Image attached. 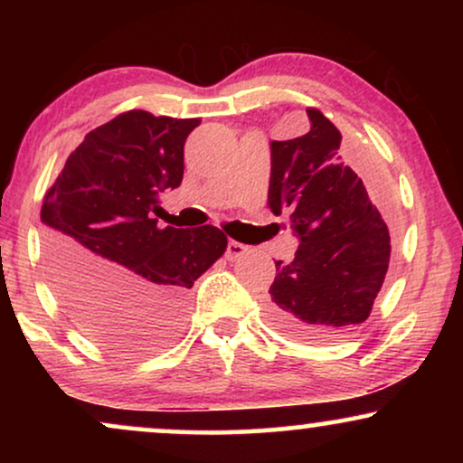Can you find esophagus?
<instances>
[{
  "label": "esophagus",
  "mask_w": 463,
  "mask_h": 463,
  "mask_svg": "<svg viewBox=\"0 0 463 463\" xmlns=\"http://www.w3.org/2000/svg\"><path fill=\"white\" fill-rule=\"evenodd\" d=\"M244 255H249V246L242 242H236V240H230V242H227L225 257L230 259V261H238V259H242Z\"/></svg>",
  "instance_id": "obj_1"
}]
</instances>
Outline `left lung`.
Masks as SVG:
<instances>
[{
    "label": "left lung",
    "instance_id": "8db88e82",
    "mask_svg": "<svg viewBox=\"0 0 463 463\" xmlns=\"http://www.w3.org/2000/svg\"><path fill=\"white\" fill-rule=\"evenodd\" d=\"M309 132L271 141L268 206L301 240L276 261L265 314L299 341H331L369 318L390 263V232L360 176L341 162V132L307 107Z\"/></svg>",
    "mask_w": 463,
    "mask_h": 463
}]
</instances>
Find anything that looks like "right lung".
<instances>
[{"mask_svg":"<svg viewBox=\"0 0 463 463\" xmlns=\"http://www.w3.org/2000/svg\"><path fill=\"white\" fill-rule=\"evenodd\" d=\"M200 119L119 113L86 135L42 202L46 263L71 318L118 352L170 344L187 290L223 255L219 227H160L157 194L183 181Z\"/></svg>","mask_w":463,"mask_h":463,"instance_id":"add662e5","label":"right lung"}]
</instances>
